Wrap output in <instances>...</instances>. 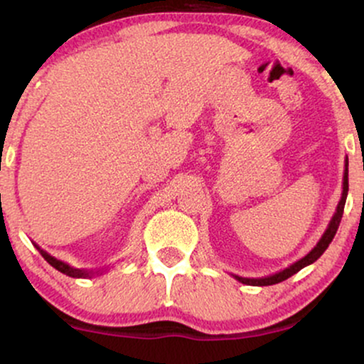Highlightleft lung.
<instances>
[{"instance_id": "1", "label": "left lung", "mask_w": 364, "mask_h": 364, "mask_svg": "<svg viewBox=\"0 0 364 364\" xmlns=\"http://www.w3.org/2000/svg\"><path fill=\"white\" fill-rule=\"evenodd\" d=\"M348 176H349V161H348V157H346L344 178H342V195H341V200H339V203H337V208H336V212H333L332 219H330L327 229H325V232H323V235H321V237L318 240V243H316V246H313L310 253L304 255L303 258H299L298 262H294V263H292V265L287 267V269L279 270V272H275L272 275H267V277H241V275H236V274H232V277H235L236 281H240L241 284H248V286H272V284H279V282L286 281V279H289L291 275H294L296 272H299V270L304 269V267L311 265L313 262L318 260L321 255H323L325 250L328 248V245L332 243L333 236H336L337 229H339L342 214H344L346 198H348V191H349V179H348Z\"/></svg>"}]
</instances>
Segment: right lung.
I'll return each mask as SVG.
<instances>
[{
	"label": "right lung",
	"mask_w": 364,
	"mask_h": 364,
	"mask_svg": "<svg viewBox=\"0 0 364 364\" xmlns=\"http://www.w3.org/2000/svg\"><path fill=\"white\" fill-rule=\"evenodd\" d=\"M37 246V245H36ZM37 250H39L41 255L44 257V260L49 263V265H53L54 269L60 270L61 274L68 275V277H75V279H87V277H94V275H99V274H104L106 272V269H75V267L68 265V263L58 260V258H54L49 255L48 252H44V250H41L39 246H37Z\"/></svg>",
	"instance_id": "obj_1"
}]
</instances>
